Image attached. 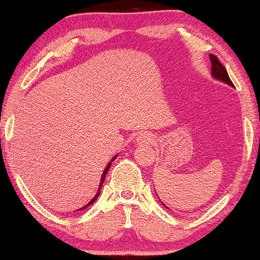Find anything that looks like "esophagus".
I'll list each match as a JSON object with an SVG mask.
<instances>
[{
  "mask_svg": "<svg viewBox=\"0 0 260 260\" xmlns=\"http://www.w3.org/2000/svg\"><path fill=\"white\" fill-rule=\"evenodd\" d=\"M152 141H154V137H152L150 134H147V133L138 135L136 138L137 145H148L152 143Z\"/></svg>",
  "mask_w": 260,
  "mask_h": 260,
  "instance_id": "34e87169",
  "label": "esophagus"
}]
</instances>
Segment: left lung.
I'll list each match as a JSON object with an SVG mask.
<instances>
[{
  "label": "left lung",
  "mask_w": 260,
  "mask_h": 260,
  "mask_svg": "<svg viewBox=\"0 0 260 260\" xmlns=\"http://www.w3.org/2000/svg\"><path fill=\"white\" fill-rule=\"evenodd\" d=\"M209 59H211V62H212V69H211L212 70V77L215 78V79H218V80L223 81V83L230 85V86H234L233 83L230 79L229 73H227L225 67L222 66V63L219 61V59L213 54H209ZM163 205H165V204H163Z\"/></svg>",
  "instance_id": "1"
}]
</instances>
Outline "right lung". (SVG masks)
Returning <instances> with one entry per match:
<instances>
[{"mask_svg":"<svg viewBox=\"0 0 260 260\" xmlns=\"http://www.w3.org/2000/svg\"><path fill=\"white\" fill-rule=\"evenodd\" d=\"M117 158V155L115 156V157H113L112 159H111V162H113V161H115V159ZM111 162H109L108 163V166H106V168L104 169V172H103V174H102V179H101V183H99V188H98V190H97V194H95L94 195V198L93 199H92V200L90 201V202H88V204L87 205H85L84 206V207L83 208H80V209H84V208H86V207H88V206H90V205H92V204H93V202L95 201V200H97V199H98V197H99V194H101V189H102V186H103V182H104V180H105V176H106V174H108V172H109V169H110V167H111ZM80 209H78V211H80Z\"/></svg>","mask_w":260,"mask_h":260,"instance_id":"add662e5","label":"right lung"}]
</instances>
